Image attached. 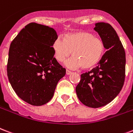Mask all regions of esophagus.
Wrapping results in <instances>:
<instances>
[{"mask_svg":"<svg viewBox=\"0 0 133 133\" xmlns=\"http://www.w3.org/2000/svg\"><path fill=\"white\" fill-rule=\"evenodd\" d=\"M71 72H72L71 71L68 70H66V74H67V75H70V74H71Z\"/></svg>","mask_w":133,"mask_h":133,"instance_id":"esophagus-1","label":"esophagus"}]
</instances>
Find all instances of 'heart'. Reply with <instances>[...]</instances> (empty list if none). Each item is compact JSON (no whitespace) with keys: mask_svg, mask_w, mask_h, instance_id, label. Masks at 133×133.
<instances>
[{"mask_svg":"<svg viewBox=\"0 0 133 133\" xmlns=\"http://www.w3.org/2000/svg\"><path fill=\"white\" fill-rule=\"evenodd\" d=\"M54 57L58 62H63L72 54L71 59L66 62L72 68H82L84 70L94 68L100 62L105 54L104 42L100 37L87 31H77L61 36L53 43Z\"/></svg>","mask_w":133,"mask_h":133,"instance_id":"b5f03b06","label":"heart"}]
</instances>
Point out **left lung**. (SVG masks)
Masks as SVG:
<instances>
[{"mask_svg":"<svg viewBox=\"0 0 133 133\" xmlns=\"http://www.w3.org/2000/svg\"><path fill=\"white\" fill-rule=\"evenodd\" d=\"M94 30L98 33L107 51L98 66L81 75L76 93L84 105L98 108L112 101L122 89L125 76V53L110 24L99 22L96 24Z\"/></svg>","mask_w":133,"mask_h":133,"instance_id":"left-lung-1","label":"left lung"}]
</instances>
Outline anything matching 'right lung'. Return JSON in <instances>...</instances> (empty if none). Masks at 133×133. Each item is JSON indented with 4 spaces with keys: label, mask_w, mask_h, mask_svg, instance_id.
Segmentation results:
<instances>
[{
    "label": "right lung",
    "mask_w": 133,
    "mask_h": 133,
    "mask_svg": "<svg viewBox=\"0 0 133 133\" xmlns=\"http://www.w3.org/2000/svg\"><path fill=\"white\" fill-rule=\"evenodd\" d=\"M57 37L54 28L30 23L10 44L8 79L17 96L30 105L48 103L65 75V68L54 57L52 46Z\"/></svg>",
    "instance_id": "add662e5"
}]
</instances>
